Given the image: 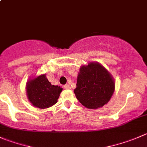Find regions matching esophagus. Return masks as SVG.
Instances as JSON below:
<instances>
[{"instance_id": "1", "label": "esophagus", "mask_w": 147, "mask_h": 147, "mask_svg": "<svg viewBox=\"0 0 147 147\" xmlns=\"http://www.w3.org/2000/svg\"><path fill=\"white\" fill-rule=\"evenodd\" d=\"M63 88L64 89H70V86H69V85H67V84H66V85H65L63 86Z\"/></svg>"}]
</instances>
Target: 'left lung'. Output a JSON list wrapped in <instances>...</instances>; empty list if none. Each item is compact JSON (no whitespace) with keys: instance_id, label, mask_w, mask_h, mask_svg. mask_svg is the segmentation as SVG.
<instances>
[{"instance_id":"obj_1","label":"left lung","mask_w":147,"mask_h":147,"mask_svg":"<svg viewBox=\"0 0 147 147\" xmlns=\"http://www.w3.org/2000/svg\"><path fill=\"white\" fill-rule=\"evenodd\" d=\"M76 85L74 92L77 99L90 109L103 106L110 100L115 89L111 75L97 62L81 67Z\"/></svg>"}]
</instances>
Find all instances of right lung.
Returning <instances> with one entry per match:
<instances>
[{
    "instance_id": "right-lung-1",
    "label": "right lung",
    "mask_w": 147,
    "mask_h": 147,
    "mask_svg": "<svg viewBox=\"0 0 147 147\" xmlns=\"http://www.w3.org/2000/svg\"><path fill=\"white\" fill-rule=\"evenodd\" d=\"M62 88L52 85L45 75L28 81L26 85L27 96L33 105L39 108H47L57 102Z\"/></svg>"
}]
</instances>
